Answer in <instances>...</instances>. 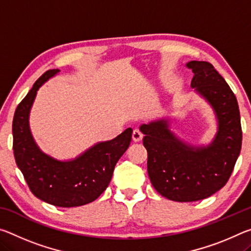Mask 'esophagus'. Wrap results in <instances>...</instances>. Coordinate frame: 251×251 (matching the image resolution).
I'll list each match as a JSON object with an SVG mask.
<instances>
[{
  "label": "esophagus",
  "instance_id": "esophagus-1",
  "mask_svg": "<svg viewBox=\"0 0 251 251\" xmlns=\"http://www.w3.org/2000/svg\"><path fill=\"white\" fill-rule=\"evenodd\" d=\"M143 138V133L139 129H134L133 130V141L134 142H139Z\"/></svg>",
  "mask_w": 251,
  "mask_h": 251
}]
</instances>
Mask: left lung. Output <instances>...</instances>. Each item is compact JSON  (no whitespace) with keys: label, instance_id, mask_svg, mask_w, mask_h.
<instances>
[{"label":"left lung","instance_id":"left-lung-1","mask_svg":"<svg viewBox=\"0 0 251 251\" xmlns=\"http://www.w3.org/2000/svg\"><path fill=\"white\" fill-rule=\"evenodd\" d=\"M192 87L205 97L218 120V133L209 146L193 147L168 129L167 121L142 125L151 185L169 201H197L226 185L240 154L243 131L237 99L226 80L208 62L190 61Z\"/></svg>","mask_w":251,"mask_h":251}]
</instances>
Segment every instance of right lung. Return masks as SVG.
Returning a JSON list of instances; mask_svg holds the SVG:
<instances>
[{"label": "right lung", "mask_w": 251, "mask_h": 251, "mask_svg": "<svg viewBox=\"0 0 251 251\" xmlns=\"http://www.w3.org/2000/svg\"><path fill=\"white\" fill-rule=\"evenodd\" d=\"M58 72H45L16 107L12 125L13 151L34 196L53 206L70 208L94 201L107 188L116 163L129 146L133 129L96 144L71 161H59L42 152L29 130L28 114L37 90Z\"/></svg>", "instance_id": "1"}]
</instances>
